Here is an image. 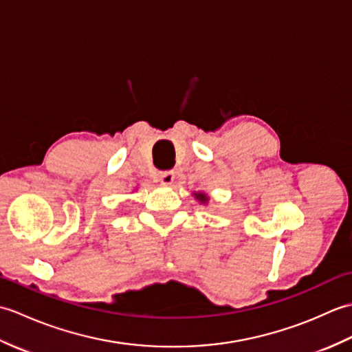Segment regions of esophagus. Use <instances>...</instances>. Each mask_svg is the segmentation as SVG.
Wrapping results in <instances>:
<instances>
[{"label":"esophagus","mask_w":352,"mask_h":352,"mask_svg":"<svg viewBox=\"0 0 352 352\" xmlns=\"http://www.w3.org/2000/svg\"><path fill=\"white\" fill-rule=\"evenodd\" d=\"M174 178H175L174 170H163V172H160V175H159V180L163 184H170L172 182H174Z\"/></svg>","instance_id":"1"}]
</instances>
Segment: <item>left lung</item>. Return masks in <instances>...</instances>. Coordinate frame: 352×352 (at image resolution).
<instances>
[{"label": "left lung", "mask_w": 352, "mask_h": 352, "mask_svg": "<svg viewBox=\"0 0 352 352\" xmlns=\"http://www.w3.org/2000/svg\"><path fill=\"white\" fill-rule=\"evenodd\" d=\"M197 198H198L199 201H203V203H204V201H207V197H206V195H203V193H198Z\"/></svg>", "instance_id": "left-lung-1"}]
</instances>
